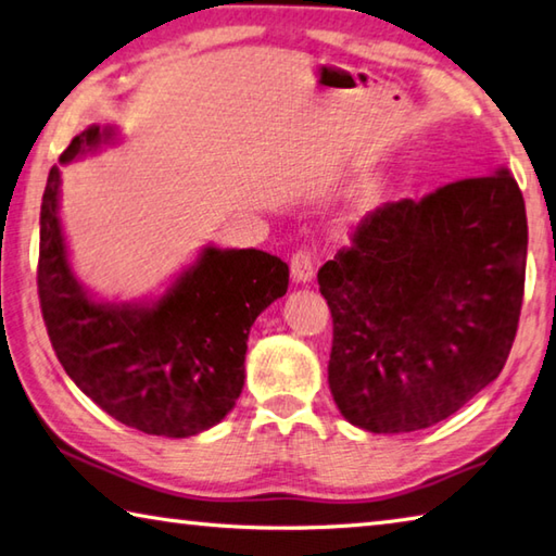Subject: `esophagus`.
<instances>
[{
    "instance_id": "obj_1",
    "label": "esophagus",
    "mask_w": 556,
    "mask_h": 556,
    "mask_svg": "<svg viewBox=\"0 0 556 556\" xmlns=\"http://www.w3.org/2000/svg\"><path fill=\"white\" fill-rule=\"evenodd\" d=\"M290 276H293L295 283H309L315 276V253L307 249H298L290 256Z\"/></svg>"
}]
</instances>
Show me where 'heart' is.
I'll return each instance as SVG.
<instances>
[{
    "label": "heart",
    "mask_w": 556,
    "mask_h": 556,
    "mask_svg": "<svg viewBox=\"0 0 556 556\" xmlns=\"http://www.w3.org/2000/svg\"><path fill=\"white\" fill-rule=\"evenodd\" d=\"M381 202H383L381 185H368V188L358 192V198L354 202V217H366V214L376 212L381 207Z\"/></svg>",
    "instance_id": "1"
}]
</instances>
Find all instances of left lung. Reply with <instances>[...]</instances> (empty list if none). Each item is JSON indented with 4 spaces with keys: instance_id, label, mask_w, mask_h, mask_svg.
Wrapping results in <instances>:
<instances>
[{
    "instance_id": "left-lung-1",
    "label": "left lung",
    "mask_w": 556,
    "mask_h": 556,
    "mask_svg": "<svg viewBox=\"0 0 556 556\" xmlns=\"http://www.w3.org/2000/svg\"><path fill=\"white\" fill-rule=\"evenodd\" d=\"M528 217L508 168L386 202L317 273L329 391L376 434L446 420L498 378L518 332Z\"/></svg>"
}]
</instances>
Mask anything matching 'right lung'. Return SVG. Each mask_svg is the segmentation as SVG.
Wrapping results in <instances>:
<instances>
[{
    "label": "right lung",
    "mask_w": 556,
    "mask_h": 556,
    "mask_svg": "<svg viewBox=\"0 0 556 556\" xmlns=\"http://www.w3.org/2000/svg\"><path fill=\"white\" fill-rule=\"evenodd\" d=\"M114 139L112 126L77 134L61 165ZM61 165L41 202L38 298L58 362L106 415L155 437H192L224 420L243 388L249 329L288 290V266L258 249H202L146 303H100L77 283L58 217Z\"/></svg>",
    "instance_id": "obj_1"
}]
</instances>
